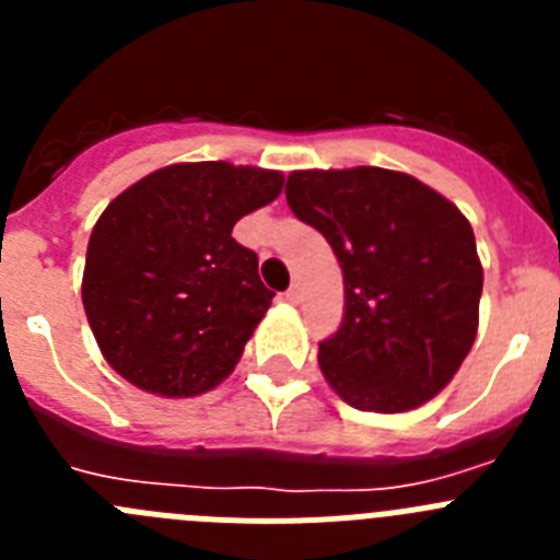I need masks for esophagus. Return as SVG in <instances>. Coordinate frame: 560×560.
<instances>
[{
	"instance_id": "obj_1",
	"label": "esophagus",
	"mask_w": 560,
	"mask_h": 560,
	"mask_svg": "<svg viewBox=\"0 0 560 560\" xmlns=\"http://www.w3.org/2000/svg\"><path fill=\"white\" fill-rule=\"evenodd\" d=\"M285 300H289V303L291 305H296V303H300V300H303V291H300V285H291V289L289 291H285Z\"/></svg>"
}]
</instances>
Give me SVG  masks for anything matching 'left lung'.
I'll list each match as a JSON object with an SVG mask.
<instances>
[{
  "instance_id": "left-lung-1",
  "label": "left lung",
  "mask_w": 560,
  "mask_h": 560,
  "mask_svg": "<svg viewBox=\"0 0 560 560\" xmlns=\"http://www.w3.org/2000/svg\"><path fill=\"white\" fill-rule=\"evenodd\" d=\"M285 201L325 235L345 316L319 368L361 412H407L446 387L477 339L482 264L463 212L387 167L294 171Z\"/></svg>"
}]
</instances>
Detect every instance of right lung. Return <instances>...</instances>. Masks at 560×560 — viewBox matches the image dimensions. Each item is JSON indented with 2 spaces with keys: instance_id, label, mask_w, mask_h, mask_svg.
I'll return each mask as SVG.
<instances>
[{
  "instance_id": "right-lung-1",
  "label": "right lung",
  "mask_w": 560,
  "mask_h": 560,
  "mask_svg": "<svg viewBox=\"0 0 560 560\" xmlns=\"http://www.w3.org/2000/svg\"><path fill=\"white\" fill-rule=\"evenodd\" d=\"M283 190V173L182 162L148 173L97 219L83 308L103 359L133 387L192 398L235 370L275 291L232 226Z\"/></svg>"
}]
</instances>
